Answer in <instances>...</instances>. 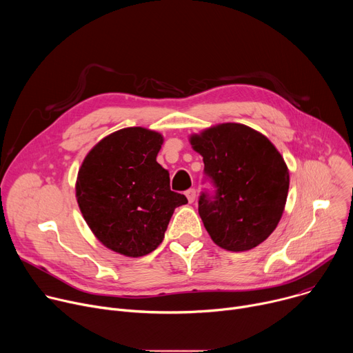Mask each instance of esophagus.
<instances>
[{"mask_svg":"<svg viewBox=\"0 0 353 353\" xmlns=\"http://www.w3.org/2000/svg\"><path fill=\"white\" fill-rule=\"evenodd\" d=\"M185 196H187V199H188V203L192 204L194 201H195V198H196V190H195V188L187 190V191H185Z\"/></svg>","mask_w":353,"mask_h":353,"instance_id":"esophagus-1","label":"esophagus"}]
</instances>
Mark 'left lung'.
Wrapping results in <instances>:
<instances>
[{
	"instance_id": "1",
	"label": "left lung",
	"mask_w": 353,
	"mask_h": 353,
	"mask_svg": "<svg viewBox=\"0 0 353 353\" xmlns=\"http://www.w3.org/2000/svg\"><path fill=\"white\" fill-rule=\"evenodd\" d=\"M216 187L198 214L212 241L228 251L257 247L278 226L289 191V169L275 145L240 123L211 125L188 137Z\"/></svg>"
}]
</instances>
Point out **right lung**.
<instances>
[{
	"label": "right lung",
	"mask_w": 353,
	"mask_h": 353,
	"mask_svg": "<svg viewBox=\"0 0 353 353\" xmlns=\"http://www.w3.org/2000/svg\"><path fill=\"white\" fill-rule=\"evenodd\" d=\"M163 135L128 127L100 139L85 157L75 195L94 237L125 257H142L165 237L174 210L187 204L170 190L169 172L157 157Z\"/></svg>",
	"instance_id": "right-lung-1"
}]
</instances>
